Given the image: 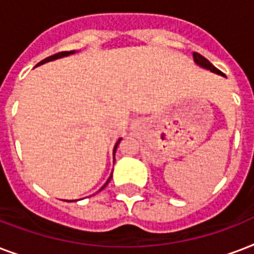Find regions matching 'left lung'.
<instances>
[{
  "label": "left lung",
  "mask_w": 254,
  "mask_h": 254,
  "mask_svg": "<svg viewBox=\"0 0 254 254\" xmlns=\"http://www.w3.org/2000/svg\"><path fill=\"white\" fill-rule=\"evenodd\" d=\"M193 61L196 62V64H198V66H200V67L207 68V70H211L212 72H216V74H219V75L225 76L223 72L220 71L219 68H216L215 66H213V64H212L211 62L207 60V58H204L202 56H200L198 53H193Z\"/></svg>",
  "instance_id": "obj_1"
}]
</instances>
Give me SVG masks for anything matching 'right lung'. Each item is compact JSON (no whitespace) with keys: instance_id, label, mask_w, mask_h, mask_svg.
Instances as JSON below:
<instances>
[{"instance_id":"obj_1","label":"right lung","mask_w":254,"mask_h":254,"mask_svg":"<svg viewBox=\"0 0 254 254\" xmlns=\"http://www.w3.org/2000/svg\"><path fill=\"white\" fill-rule=\"evenodd\" d=\"M74 53H75V52H74V50H72V52H61V53H58V54H54V56H52V57H47L46 60L41 61V62H39V64H37V66H39V64H46V62H50V61L58 60V58H62V57H67V56H70V54H74ZM121 140H122V139H119V140H118L117 143H115V147H114V162H115V151H117L118 145H119V143H121ZM111 178H113V174H111V176H110V178H109V180H107V182L105 183V186L102 187L100 190H103V188H106V186L109 184L110 180H111Z\"/></svg>"}]
</instances>
